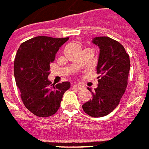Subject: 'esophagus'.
Segmentation results:
<instances>
[{"label":"esophagus","mask_w":149,"mask_h":149,"mask_svg":"<svg viewBox=\"0 0 149 149\" xmlns=\"http://www.w3.org/2000/svg\"><path fill=\"white\" fill-rule=\"evenodd\" d=\"M74 86H75L76 88H78V89H81V88H83V84H81V83H76V84H74Z\"/></svg>","instance_id":"34e87169"}]
</instances>
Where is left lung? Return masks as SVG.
<instances>
[{"instance_id": "obj_1", "label": "left lung", "mask_w": 149, "mask_h": 149, "mask_svg": "<svg viewBox=\"0 0 149 149\" xmlns=\"http://www.w3.org/2000/svg\"><path fill=\"white\" fill-rule=\"evenodd\" d=\"M92 42L100 47L97 64L99 84L92 93V99L83 105L90 116L102 117L116 107L126 91L130 70L129 55L120 42L108 37H96Z\"/></svg>"}]
</instances>
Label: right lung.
Masks as SVG:
<instances>
[{"mask_svg": "<svg viewBox=\"0 0 149 149\" xmlns=\"http://www.w3.org/2000/svg\"><path fill=\"white\" fill-rule=\"evenodd\" d=\"M69 38H54L38 36L21 44L14 60V76L26 108L39 117L56 113L70 82L57 85L48 79L49 63Z\"/></svg>", "mask_w": 149, "mask_h": 149, "instance_id": "add662e5", "label": "right lung"}]
</instances>
